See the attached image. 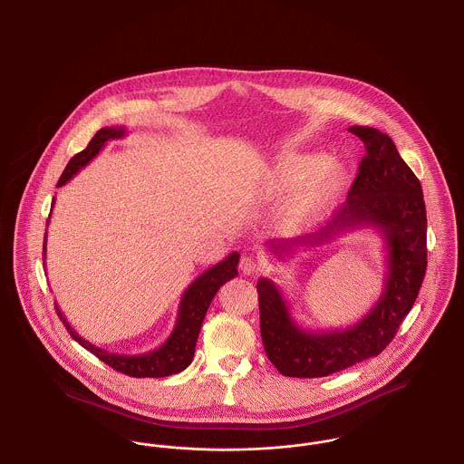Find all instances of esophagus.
<instances>
[{"instance_id": "34e87169", "label": "esophagus", "mask_w": 464, "mask_h": 464, "mask_svg": "<svg viewBox=\"0 0 464 464\" xmlns=\"http://www.w3.org/2000/svg\"><path fill=\"white\" fill-rule=\"evenodd\" d=\"M240 269H242L243 275H254V273H257L259 265L252 256H245L240 261Z\"/></svg>"}]
</instances>
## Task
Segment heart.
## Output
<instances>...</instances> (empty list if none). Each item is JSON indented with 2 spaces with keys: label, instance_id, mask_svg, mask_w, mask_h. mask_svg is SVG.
Listing matches in <instances>:
<instances>
[{
  "label": "heart",
  "instance_id": "b5f03b06",
  "mask_svg": "<svg viewBox=\"0 0 464 464\" xmlns=\"http://www.w3.org/2000/svg\"><path fill=\"white\" fill-rule=\"evenodd\" d=\"M348 167L332 156H278L259 184L263 197L290 198L282 207V222L299 227L325 214L348 186Z\"/></svg>",
  "mask_w": 464,
  "mask_h": 464
}]
</instances>
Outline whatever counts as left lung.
<instances>
[{
  "label": "left lung",
  "instance_id": "obj_1",
  "mask_svg": "<svg viewBox=\"0 0 464 464\" xmlns=\"http://www.w3.org/2000/svg\"><path fill=\"white\" fill-rule=\"evenodd\" d=\"M367 153L346 203L324 229L295 240H271L273 256L322 246L344 233L374 227L384 240V288L371 311L346 329L306 331L292 318L280 287L259 278L261 337L271 363L288 377H325L381 353L395 337L420 294L426 271V207L418 177L388 133L350 127Z\"/></svg>",
  "mask_w": 464,
  "mask_h": 464
}]
</instances>
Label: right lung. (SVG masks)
Wrapping results in <instances>:
<instances>
[{"label": "right lung", "mask_w": 464, "mask_h": 464, "mask_svg": "<svg viewBox=\"0 0 464 464\" xmlns=\"http://www.w3.org/2000/svg\"><path fill=\"white\" fill-rule=\"evenodd\" d=\"M125 135H127L125 127L101 129L92 137L89 146L83 151H80L78 155H74L69 160L66 170L63 172V176L57 182V188L64 186L83 167H87L90 161L101 153V150L106 146L108 140L121 139ZM53 205H55V198L52 199V208H53ZM50 216H52V212H50ZM50 216H48L46 226L50 222ZM44 257H46V235H44ZM238 261H240V254L231 252L227 257L222 259L221 263L203 271L198 278L184 290L180 303H179L176 325H174L172 334L169 335V339L161 346H158L151 352H146V353L120 354L102 350V348L89 343L87 339H83L82 335H78V332L69 325L66 316L63 314V311L57 304H55V309H57V314L63 320L67 332L71 334V337L76 343H80L85 350H89L90 353L95 354L99 360L108 363L111 369L118 371L121 374L130 375V377H165V375L177 374V372H182L193 362L195 346L198 341L199 329H201L203 318L207 314V309L210 306L212 299L216 297L218 290L226 282H229L231 278H235L238 275V269H237Z\"/></svg>", "instance_id": "right-lung-1"}]
</instances>
